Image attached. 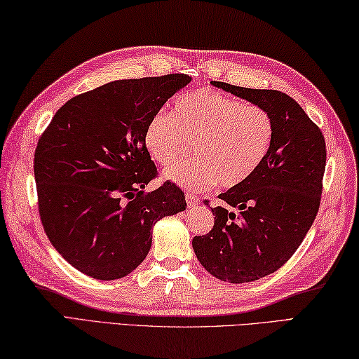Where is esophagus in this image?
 Wrapping results in <instances>:
<instances>
[{"mask_svg": "<svg viewBox=\"0 0 359 359\" xmlns=\"http://www.w3.org/2000/svg\"><path fill=\"white\" fill-rule=\"evenodd\" d=\"M199 197H197L196 194H191V193H188L187 194V205L189 208H193V207H196V205H199Z\"/></svg>", "mask_w": 359, "mask_h": 359, "instance_id": "esophagus-1", "label": "esophagus"}]
</instances>
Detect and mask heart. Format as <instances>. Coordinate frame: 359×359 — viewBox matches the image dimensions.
Wrapping results in <instances>:
<instances>
[{
  "label": "heart",
  "mask_w": 359,
  "mask_h": 359,
  "mask_svg": "<svg viewBox=\"0 0 359 359\" xmlns=\"http://www.w3.org/2000/svg\"><path fill=\"white\" fill-rule=\"evenodd\" d=\"M274 139L271 114L211 89L175 98L171 114L160 111L143 133V144L160 165L171 163L194 143V154L174 162L163 177L189 191L215 184L234 188L247 182L264 163Z\"/></svg>",
  "instance_id": "b5f03b06"
}]
</instances>
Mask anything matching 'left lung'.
<instances>
[{
  "label": "left lung",
  "instance_id": "1",
  "mask_svg": "<svg viewBox=\"0 0 359 359\" xmlns=\"http://www.w3.org/2000/svg\"><path fill=\"white\" fill-rule=\"evenodd\" d=\"M266 109L274 121L269 156L242 185L219 194L215 226L193 239L202 266L220 280L253 282L280 269L318 215L325 170L324 135L292 97L211 81Z\"/></svg>",
  "mask_w": 359,
  "mask_h": 359
}]
</instances>
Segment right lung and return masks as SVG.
I'll return each instance as SVG.
<instances>
[{"instance_id":"obj_1","label":"right lung","mask_w":359,"mask_h":359,"mask_svg":"<svg viewBox=\"0 0 359 359\" xmlns=\"http://www.w3.org/2000/svg\"><path fill=\"white\" fill-rule=\"evenodd\" d=\"M189 81L170 74L106 83L67 100L40 137L34 174L41 224L74 269L100 280L125 278L147 257L156 222L187 210L171 182L143 194L157 171L143 133Z\"/></svg>"}]
</instances>
